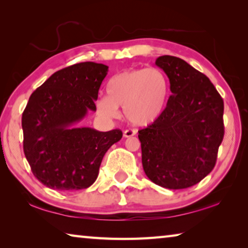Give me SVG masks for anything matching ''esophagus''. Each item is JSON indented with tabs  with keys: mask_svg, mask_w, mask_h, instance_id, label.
I'll return each mask as SVG.
<instances>
[{
	"mask_svg": "<svg viewBox=\"0 0 248 248\" xmlns=\"http://www.w3.org/2000/svg\"><path fill=\"white\" fill-rule=\"evenodd\" d=\"M136 133H137L136 130L128 129V130H124V138H130V137L136 136Z\"/></svg>",
	"mask_w": 248,
	"mask_h": 248,
	"instance_id": "34e87169",
	"label": "esophagus"
}]
</instances>
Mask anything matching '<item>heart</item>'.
<instances>
[{"label":"heart","instance_id":"obj_1","mask_svg":"<svg viewBox=\"0 0 248 248\" xmlns=\"http://www.w3.org/2000/svg\"><path fill=\"white\" fill-rule=\"evenodd\" d=\"M107 95L99 96L96 108L103 117L115 118L119 107L130 124L144 127L154 123L166 106L170 84L156 68L133 69L117 73L107 83Z\"/></svg>","mask_w":248,"mask_h":248}]
</instances>
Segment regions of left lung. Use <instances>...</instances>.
<instances>
[{
    "mask_svg": "<svg viewBox=\"0 0 248 248\" xmlns=\"http://www.w3.org/2000/svg\"><path fill=\"white\" fill-rule=\"evenodd\" d=\"M170 79L162 115L139 131L142 165L151 182L169 189L198 184L213 170L223 140V99L210 79L183 59L155 61Z\"/></svg>",
    "mask_w": 248,
    "mask_h": 248,
    "instance_id": "1",
    "label": "left lung"
}]
</instances>
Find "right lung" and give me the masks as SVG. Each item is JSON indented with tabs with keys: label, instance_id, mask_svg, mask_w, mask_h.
<instances>
[{
	"label": "right lung",
	"instance_id": "right-lung-1",
	"mask_svg": "<svg viewBox=\"0 0 248 248\" xmlns=\"http://www.w3.org/2000/svg\"><path fill=\"white\" fill-rule=\"evenodd\" d=\"M108 66L82 62L53 73L31 94L22 117L24 153L35 177L50 189H85L97 178L120 130L102 132L81 121L95 100Z\"/></svg>",
	"mask_w": 248,
	"mask_h": 248
}]
</instances>
